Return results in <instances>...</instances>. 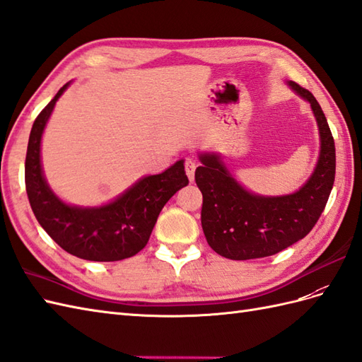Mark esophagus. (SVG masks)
Here are the masks:
<instances>
[{
  "instance_id": "1",
  "label": "esophagus",
  "mask_w": 362,
  "mask_h": 362,
  "mask_svg": "<svg viewBox=\"0 0 362 362\" xmlns=\"http://www.w3.org/2000/svg\"><path fill=\"white\" fill-rule=\"evenodd\" d=\"M196 162H194L192 159H188L185 160V171H187V175H188V179L192 182L194 180V173H196Z\"/></svg>"
}]
</instances>
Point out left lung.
I'll return each mask as SVG.
<instances>
[{
	"mask_svg": "<svg viewBox=\"0 0 362 362\" xmlns=\"http://www.w3.org/2000/svg\"><path fill=\"white\" fill-rule=\"evenodd\" d=\"M292 90L310 104L320 129L321 150L315 171L287 196L249 192L228 171L218 154H200L196 183L203 196L202 228L208 245L230 260L269 257L308 235L326 208L335 180V142L318 100L296 82Z\"/></svg>",
	"mask_w": 362,
	"mask_h": 362,
	"instance_id": "obj_1",
	"label": "left lung"
}]
</instances>
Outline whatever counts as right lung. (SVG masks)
<instances>
[{"label":"right lung","instance_id":"1","mask_svg":"<svg viewBox=\"0 0 362 362\" xmlns=\"http://www.w3.org/2000/svg\"><path fill=\"white\" fill-rule=\"evenodd\" d=\"M67 82L35 119L25 154V191L36 220L69 254L90 262H119L142 251L150 240L165 203L188 177L183 160L168 170L146 175L115 202L98 208L70 206L45 182L41 166V137L54 104Z\"/></svg>","mask_w":362,"mask_h":362}]
</instances>
